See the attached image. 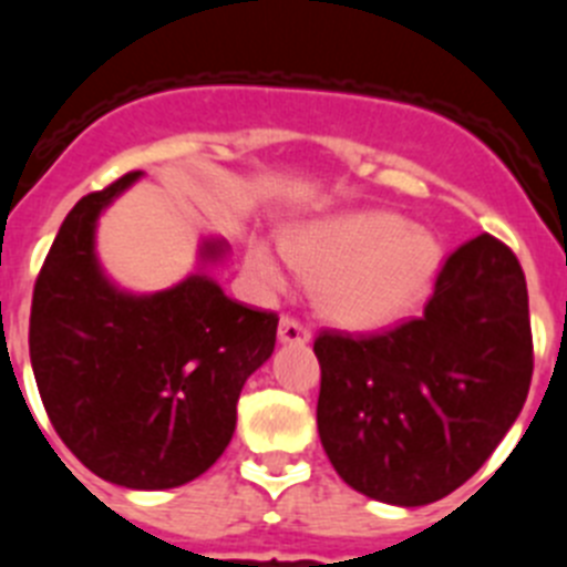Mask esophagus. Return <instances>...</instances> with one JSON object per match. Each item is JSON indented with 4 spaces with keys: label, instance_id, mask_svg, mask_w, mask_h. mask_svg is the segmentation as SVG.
I'll return each instance as SVG.
<instances>
[{
    "label": "esophagus",
    "instance_id": "34e87169",
    "mask_svg": "<svg viewBox=\"0 0 567 567\" xmlns=\"http://www.w3.org/2000/svg\"><path fill=\"white\" fill-rule=\"evenodd\" d=\"M309 338H312V332H309L300 320L289 318V315H284L278 323V340L280 343H309Z\"/></svg>",
    "mask_w": 567,
    "mask_h": 567
}]
</instances>
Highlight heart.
Instances as JSON below:
<instances>
[{"instance_id": "obj_1", "label": "heart", "mask_w": 567, "mask_h": 567, "mask_svg": "<svg viewBox=\"0 0 567 567\" xmlns=\"http://www.w3.org/2000/svg\"><path fill=\"white\" fill-rule=\"evenodd\" d=\"M289 264L318 280V303L346 329L372 332L403 318L429 292L440 244L429 229L385 209L332 215L284 235ZM247 267L264 287H280L284 267L264 244L247 249Z\"/></svg>"}]
</instances>
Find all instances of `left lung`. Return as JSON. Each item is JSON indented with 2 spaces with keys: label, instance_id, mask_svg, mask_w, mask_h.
Here are the masks:
<instances>
[{
  "label": "left lung",
  "instance_id": "8db88e82",
  "mask_svg": "<svg viewBox=\"0 0 567 567\" xmlns=\"http://www.w3.org/2000/svg\"><path fill=\"white\" fill-rule=\"evenodd\" d=\"M318 432L346 485L389 505H429L491 457L528 398V289L491 235L440 269L423 315L392 332H320Z\"/></svg>",
  "mask_w": 567,
  "mask_h": 567
}]
</instances>
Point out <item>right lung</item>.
Wrapping results in <instances>:
<instances>
[{
    "mask_svg": "<svg viewBox=\"0 0 567 567\" xmlns=\"http://www.w3.org/2000/svg\"><path fill=\"white\" fill-rule=\"evenodd\" d=\"M130 173L70 209L30 307V363L50 423L96 477L178 488L221 457L240 389L272 358L278 318L227 298L207 267L229 255L202 238L198 269L162 292H130L96 255L104 209Z\"/></svg>",
    "mask_w": 567,
    "mask_h": 567,
    "instance_id": "1",
    "label": "right lung"
}]
</instances>
